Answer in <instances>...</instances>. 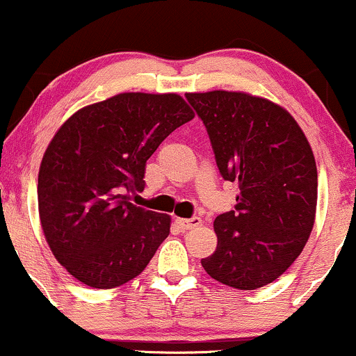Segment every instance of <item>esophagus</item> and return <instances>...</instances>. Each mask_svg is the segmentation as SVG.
<instances>
[{
	"label": "esophagus",
	"instance_id": "34e87169",
	"mask_svg": "<svg viewBox=\"0 0 356 356\" xmlns=\"http://www.w3.org/2000/svg\"><path fill=\"white\" fill-rule=\"evenodd\" d=\"M177 223L179 225V229L183 230H191L195 227H198L202 223V218L200 217H191V218H177Z\"/></svg>",
	"mask_w": 356,
	"mask_h": 356
}]
</instances>
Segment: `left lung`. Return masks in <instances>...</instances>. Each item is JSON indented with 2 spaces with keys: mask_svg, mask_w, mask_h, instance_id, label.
<instances>
[{
  "mask_svg": "<svg viewBox=\"0 0 356 356\" xmlns=\"http://www.w3.org/2000/svg\"><path fill=\"white\" fill-rule=\"evenodd\" d=\"M186 101L207 127L223 179L241 188L235 209L215 218L217 249L202 266L222 284L259 289L289 269L313 230V151L293 115L267 99L211 90Z\"/></svg>",
  "mask_w": 356,
  "mask_h": 356,
  "instance_id": "left-lung-1",
  "label": "left lung"
}]
</instances>
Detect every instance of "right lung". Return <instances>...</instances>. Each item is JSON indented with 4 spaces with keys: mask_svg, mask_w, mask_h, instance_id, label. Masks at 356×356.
Masks as SVG:
<instances>
[{
    "mask_svg": "<svg viewBox=\"0 0 356 356\" xmlns=\"http://www.w3.org/2000/svg\"><path fill=\"white\" fill-rule=\"evenodd\" d=\"M195 118L178 94L124 92L82 107L43 154L38 211L55 259L82 284L134 279L170 234L171 218L129 202L145 190L146 161Z\"/></svg>",
    "mask_w": 356,
    "mask_h": 356,
    "instance_id": "1",
    "label": "right lung"
}]
</instances>
